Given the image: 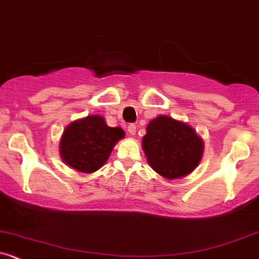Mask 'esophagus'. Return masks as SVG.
I'll return each instance as SVG.
<instances>
[{
    "label": "esophagus",
    "instance_id": "34e87169",
    "mask_svg": "<svg viewBox=\"0 0 259 259\" xmlns=\"http://www.w3.org/2000/svg\"><path fill=\"white\" fill-rule=\"evenodd\" d=\"M127 132H129L130 135H135V134H137V125H135V124H130L129 126H127Z\"/></svg>",
    "mask_w": 259,
    "mask_h": 259
}]
</instances>
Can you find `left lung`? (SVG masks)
Here are the masks:
<instances>
[{"instance_id":"1","label":"left lung","mask_w":259,"mask_h":259,"mask_svg":"<svg viewBox=\"0 0 259 259\" xmlns=\"http://www.w3.org/2000/svg\"><path fill=\"white\" fill-rule=\"evenodd\" d=\"M149 164L166 179L186 176L198 165L203 143L191 126L166 115L149 122L143 138Z\"/></svg>"}]
</instances>
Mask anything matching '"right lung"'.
Listing matches in <instances>:
<instances>
[{"instance_id": "obj_1", "label": "right lung", "mask_w": 259, "mask_h": 259, "mask_svg": "<svg viewBox=\"0 0 259 259\" xmlns=\"http://www.w3.org/2000/svg\"><path fill=\"white\" fill-rule=\"evenodd\" d=\"M125 137L121 127L108 126L99 115H89L65 127L61 156L70 167L91 174L107 162L114 145Z\"/></svg>"}]
</instances>
